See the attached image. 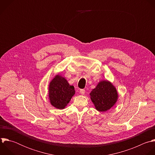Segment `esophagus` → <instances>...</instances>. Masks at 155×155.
I'll return each instance as SVG.
<instances>
[{"instance_id": "34e87169", "label": "esophagus", "mask_w": 155, "mask_h": 155, "mask_svg": "<svg viewBox=\"0 0 155 155\" xmlns=\"http://www.w3.org/2000/svg\"><path fill=\"white\" fill-rule=\"evenodd\" d=\"M79 93H80V94H81V95H84L85 94V90H84V89H81V90H79Z\"/></svg>"}]
</instances>
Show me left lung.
Instances as JSON below:
<instances>
[{
  "label": "left lung",
  "mask_w": 155,
  "mask_h": 155,
  "mask_svg": "<svg viewBox=\"0 0 155 155\" xmlns=\"http://www.w3.org/2000/svg\"><path fill=\"white\" fill-rule=\"evenodd\" d=\"M90 96L97 110L106 112L116 103L118 100V92L110 82L105 80L98 84L90 92Z\"/></svg>",
  "instance_id": "1"
}]
</instances>
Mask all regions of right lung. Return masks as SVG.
Segmentation results:
<instances>
[{
    "label": "right lung",
    "mask_w": 155,
    "mask_h": 155,
    "mask_svg": "<svg viewBox=\"0 0 155 155\" xmlns=\"http://www.w3.org/2000/svg\"><path fill=\"white\" fill-rule=\"evenodd\" d=\"M49 99L52 106L58 109H64L75 94L74 87L67 79L57 74L49 85Z\"/></svg>",
    "instance_id": "right-lung-1"
}]
</instances>
